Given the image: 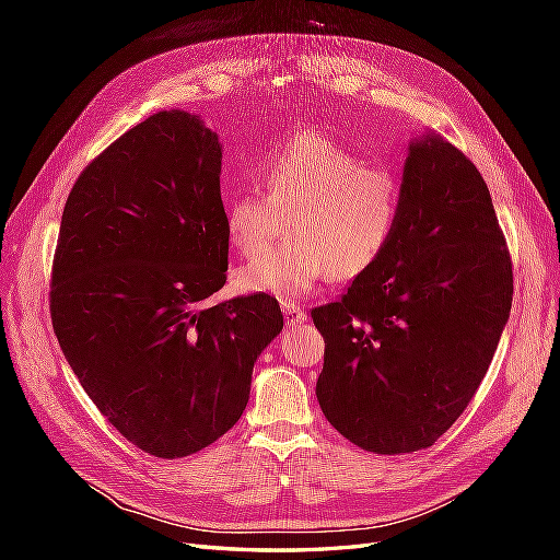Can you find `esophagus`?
Masks as SVG:
<instances>
[{
  "mask_svg": "<svg viewBox=\"0 0 560 560\" xmlns=\"http://www.w3.org/2000/svg\"><path fill=\"white\" fill-rule=\"evenodd\" d=\"M282 315H284V322L287 327H296L301 325L303 319H306V313H303L301 306H296V303H290V301H282Z\"/></svg>",
  "mask_w": 560,
  "mask_h": 560,
  "instance_id": "obj_1",
  "label": "esophagus"
}]
</instances>
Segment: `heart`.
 <instances>
[{"label":"heart","instance_id":"obj_1","mask_svg":"<svg viewBox=\"0 0 560 560\" xmlns=\"http://www.w3.org/2000/svg\"><path fill=\"white\" fill-rule=\"evenodd\" d=\"M257 191L224 200V231L243 257L266 252L282 231L292 241L238 270V287L280 299L308 294L327 273L352 280L393 245L404 210L401 177L364 163L325 135L299 132L259 163Z\"/></svg>","mask_w":560,"mask_h":560}]
</instances>
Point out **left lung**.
I'll list each match as a JSON object with an SVG mask.
<instances>
[{
	"label": "left lung",
	"mask_w": 560,
	"mask_h": 560,
	"mask_svg": "<svg viewBox=\"0 0 560 560\" xmlns=\"http://www.w3.org/2000/svg\"><path fill=\"white\" fill-rule=\"evenodd\" d=\"M512 294L510 247L477 165L434 135L413 142L393 245L311 311L325 338L322 413L369 453L430 448L481 385Z\"/></svg>",
	"instance_id": "8db88e82"
}]
</instances>
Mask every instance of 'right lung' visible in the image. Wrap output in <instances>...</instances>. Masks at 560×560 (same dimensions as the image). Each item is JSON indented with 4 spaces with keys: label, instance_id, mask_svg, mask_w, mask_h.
<instances>
[{
    "label": "right lung",
    "instance_id": "1",
    "mask_svg": "<svg viewBox=\"0 0 560 560\" xmlns=\"http://www.w3.org/2000/svg\"><path fill=\"white\" fill-rule=\"evenodd\" d=\"M222 147L198 116H149L67 196L50 268V322L109 425L175 460L226 434L252 366L282 331L264 292L208 306L226 282Z\"/></svg>",
    "mask_w": 560,
    "mask_h": 560
}]
</instances>
